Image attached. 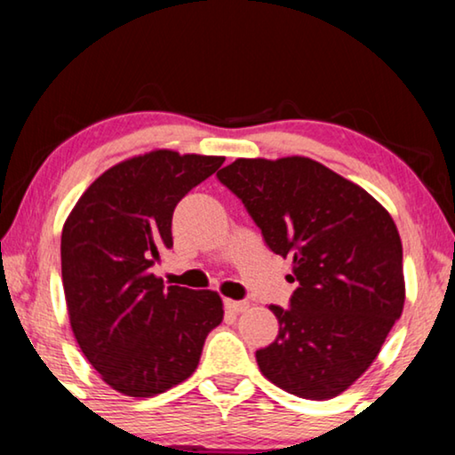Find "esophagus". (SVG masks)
Returning <instances> with one entry per match:
<instances>
[{
  "label": "esophagus",
  "instance_id": "34e87169",
  "mask_svg": "<svg viewBox=\"0 0 455 455\" xmlns=\"http://www.w3.org/2000/svg\"><path fill=\"white\" fill-rule=\"evenodd\" d=\"M248 308V302L244 300H226V310L232 315H240Z\"/></svg>",
  "mask_w": 455,
  "mask_h": 455
}]
</instances>
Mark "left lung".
Segmentation results:
<instances>
[{"instance_id": "left-lung-1", "label": "left lung", "mask_w": 455, "mask_h": 455, "mask_svg": "<svg viewBox=\"0 0 455 455\" xmlns=\"http://www.w3.org/2000/svg\"><path fill=\"white\" fill-rule=\"evenodd\" d=\"M267 246L291 259L290 308L257 350L263 375L304 400H331L363 377L406 300L402 240L387 209L308 157L235 159L217 172Z\"/></svg>"}]
</instances>
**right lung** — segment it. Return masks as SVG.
I'll return each instance as SVG.
<instances>
[{"instance_id": "obj_1", "label": "right lung", "mask_w": 455, "mask_h": 455, "mask_svg": "<svg viewBox=\"0 0 455 455\" xmlns=\"http://www.w3.org/2000/svg\"><path fill=\"white\" fill-rule=\"evenodd\" d=\"M226 157L170 148L103 172L61 229V282L70 327L109 387L151 397L196 371L204 339L223 321L213 290L164 285L151 273L172 248V215Z\"/></svg>"}]
</instances>
